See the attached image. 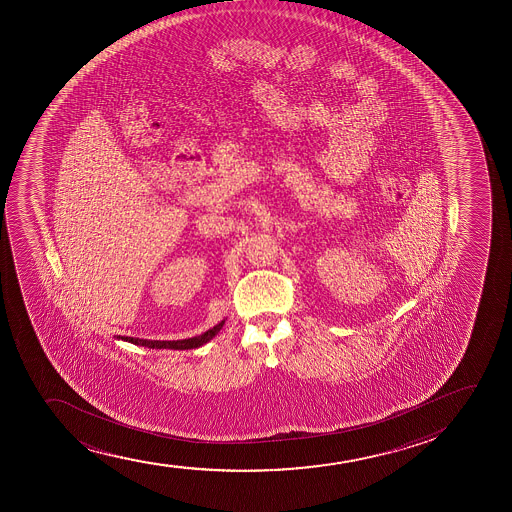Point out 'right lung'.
<instances>
[{
    "label": "right lung",
    "mask_w": 512,
    "mask_h": 512,
    "mask_svg": "<svg viewBox=\"0 0 512 512\" xmlns=\"http://www.w3.org/2000/svg\"><path fill=\"white\" fill-rule=\"evenodd\" d=\"M224 321H220L217 326H213V328L208 329L205 333H201V335L193 336V338H186V340H174V341H160V340H141V338H133V336H118L119 340L128 341V343H133V345H138V347H148V348H169V350H191V348H200L203 345H206L208 341L213 340L215 336L218 335V331L224 328Z\"/></svg>",
    "instance_id": "add662e5"
}]
</instances>
